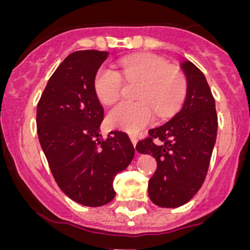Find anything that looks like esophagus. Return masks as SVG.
I'll list each match as a JSON object with an SVG mask.
<instances>
[{
	"mask_svg": "<svg viewBox=\"0 0 250 250\" xmlns=\"http://www.w3.org/2000/svg\"><path fill=\"white\" fill-rule=\"evenodd\" d=\"M129 137H130V141H131V143H133L134 147H135V146H136V143H137V137L135 136V135H129Z\"/></svg>",
	"mask_w": 250,
	"mask_h": 250,
	"instance_id": "obj_1",
	"label": "esophagus"
}]
</instances>
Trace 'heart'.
Returning a JSON list of instances; mask_svg holds the SVG:
<instances>
[{"label": "heart", "mask_w": 250, "mask_h": 250, "mask_svg": "<svg viewBox=\"0 0 250 250\" xmlns=\"http://www.w3.org/2000/svg\"><path fill=\"white\" fill-rule=\"evenodd\" d=\"M123 80L139 82L137 102H120L107 114L110 128L136 133L148 125L154 112L160 117L170 115L187 93L185 74L170 67L162 57L145 54L125 57L120 61V73L108 65H101L94 76V91L102 103L109 104L119 99L123 89Z\"/></svg>", "instance_id": "obj_1"}]
</instances>
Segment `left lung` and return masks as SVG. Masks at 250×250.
<instances>
[{
    "label": "left lung",
    "instance_id": "left-lung-1",
    "mask_svg": "<svg viewBox=\"0 0 250 250\" xmlns=\"http://www.w3.org/2000/svg\"><path fill=\"white\" fill-rule=\"evenodd\" d=\"M182 69L187 96L181 110L136 145L139 153L156 160L148 194L162 208L180 207L193 199L207 176L216 141L217 114L207 80L194 63L185 61Z\"/></svg>",
    "mask_w": 250,
    "mask_h": 250
}]
</instances>
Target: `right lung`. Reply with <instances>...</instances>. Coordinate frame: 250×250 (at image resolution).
Wrapping results in <instances>:
<instances>
[{
	"label": "right lung",
	"instance_id": "obj_1",
	"mask_svg": "<svg viewBox=\"0 0 250 250\" xmlns=\"http://www.w3.org/2000/svg\"><path fill=\"white\" fill-rule=\"evenodd\" d=\"M107 51L71 53L57 67L37 103L39 140L61 190L80 205L100 207L115 197L114 179L133 160L128 135L110 131L102 139L103 108L94 76Z\"/></svg>",
	"mask_w": 250,
	"mask_h": 250
}]
</instances>
